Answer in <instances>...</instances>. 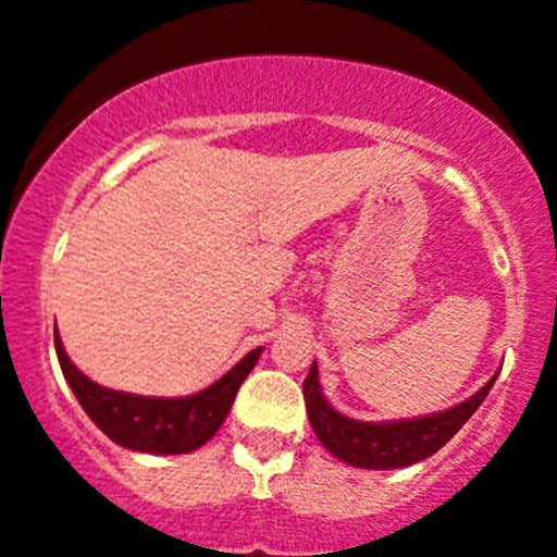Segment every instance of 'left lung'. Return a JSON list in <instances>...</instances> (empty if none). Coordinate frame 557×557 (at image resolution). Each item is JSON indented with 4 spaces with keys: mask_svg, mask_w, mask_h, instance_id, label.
I'll use <instances>...</instances> for the list:
<instances>
[{
    "mask_svg": "<svg viewBox=\"0 0 557 557\" xmlns=\"http://www.w3.org/2000/svg\"><path fill=\"white\" fill-rule=\"evenodd\" d=\"M495 380L497 374L476 395L458 403L450 411L408 421H387V424H369V421H356L337 413L319 393L317 363H311L304 382V398L319 443L327 447L332 456L361 469H400L437 453L482 406Z\"/></svg>",
    "mask_w": 557,
    "mask_h": 557,
    "instance_id": "obj_1",
    "label": "left lung"
}]
</instances>
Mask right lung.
<instances>
[{
  "label": "right lung",
  "mask_w": 557,
  "mask_h": 557,
  "mask_svg": "<svg viewBox=\"0 0 557 557\" xmlns=\"http://www.w3.org/2000/svg\"><path fill=\"white\" fill-rule=\"evenodd\" d=\"M54 348L67 385L73 387L75 398L94 424L117 445L140 453H157V456L190 453L212 440L230 413L238 387L261 354V348L251 350L212 387L188 398H144V395L107 389L83 376L67 359L57 332Z\"/></svg>",
  "instance_id": "1"
}]
</instances>
